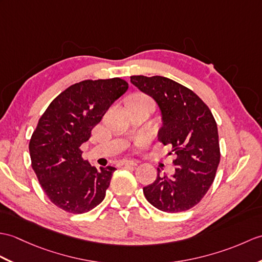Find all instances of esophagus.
Masks as SVG:
<instances>
[{
	"label": "esophagus",
	"mask_w": 262,
	"mask_h": 262,
	"mask_svg": "<svg viewBox=\"0 0 262 262\" xmlns=\"http://www.w3.org/2000/svg\"><path fill=\"white\" fill-rule=\"evenodd\" d=\"M137 162L136 161H121L120 162V166H136Z\"/></svg>",
	"instance_id": "esophagus-1"
}]
</instances>
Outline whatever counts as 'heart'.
<instances>
[{
	"label": "heart",
	"instance_id": "b5f03b06",
	"mask_svg": "<svg viewBox=\"0 0 262 262\" xmlns=\"http://www.w3.org/2000/svg\"><path fill=\"white\" fill-rule=\"evenodd\" d=\"M137 97H143V96H137Z\"/></svg>",
	"mask_w": 262,
	"mask_h": 262
}]
</instances>
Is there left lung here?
<instances>
[{
    "label": "left lung",
    "instance_id": "left-lung-1",
    "mask_svg": "<svg viewBox=\"0 0 262 262\" xmlns=\"http://www.w3.org/2000/svg\"><path fill=\"white\" fill-rule=\"evenodd\" d=\"M130 82L153 98L162 114L159 141L176 155L172 176L160 175L143 188L148 202L176 213L196 205L209 191L220 163L215 119L200 97L181 83L161 76H132ZM169 153V154H172Z\"/></svg>",
    "mask_w": 262,
    "mask_h": 262
}]
</instances>
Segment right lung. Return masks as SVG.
<instances>
[{
	"label": "right lung",
	"mask_w": 262,
	"mask_h": 262,
	"mask_svg": "<svg viewBox=\"0 0 262 262\" xmlns=\"http://www.w3.org/2000/svg\"><path fill=\"white\" fill-rule=\"evenodd\" d=\"M127 89L128 83L120 78L80 81L57 96L39 119L29 144L31 165L58 208L81 214L105 199L116 168L91 166L80 146Z\"/></svg>",
	"instance_id": "obj_1"
}]
</instances>
